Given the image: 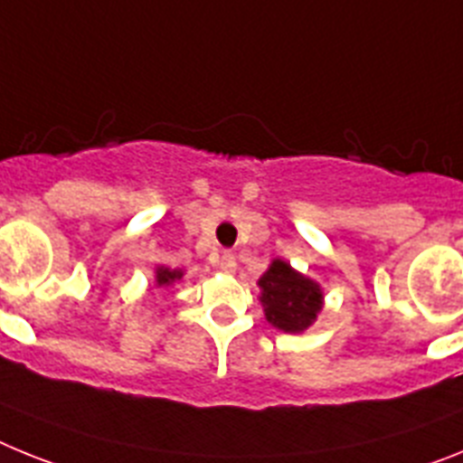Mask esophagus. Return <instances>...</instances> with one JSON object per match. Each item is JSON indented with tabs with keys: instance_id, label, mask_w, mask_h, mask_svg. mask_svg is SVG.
I'll return each mask as SVG.
<instances>
[{
	"instance_id": "obj_1",
	"label": "esophagus",
	"mask_w": 463,
	"mask_h": 463,
	"mask_svg": "<svg viewBox=\"0 0 463 463\" xmlns=\"http://www.w3.org/2000/svg\"><path fill=\"white\" fill-rule=\"evenodd\" d=\"M219 268L223 272H235L237 270L235 256H232L231 251H223V254H221V259H219Z\"/></svg>"
}]
</instances>
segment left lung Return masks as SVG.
<instances>
[{
	"instance_id": "left-lung-1",
	"label": "left lung",
	"mask_w": 463,
	"mask_h": 463,
	"mask_svg": "<svg viewBox=\"0 0 463 463\" xmlns=\"http://www.w3.org/2000/svg\"><path fill=\"white\" fill-rule=\"evenodd\" d=\"M260 305L265 319L281 333H305L324 307V288L319 281L303 275L284 259H272L259 277Z\"/></svg>"
}]
</instances>
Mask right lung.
<instances>
[{
	"label": "right lung",
	"instance_id": "1",
	"mask_svg": "<svg viewBox=\"0 0 463 463\" xmlns=\"http://www.w3.org/2000/svg\"><path fill=\"white\" fill-rule=\"evenodd\" d=\"M182 277H184V270H176V268L172 270V268H167V265H156L154 284L156 287H172V284H176Z\"/></svg>",
	"mask_w": 463,
	"mask_h": 463
}]
</instances>
